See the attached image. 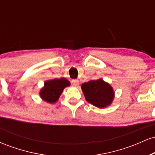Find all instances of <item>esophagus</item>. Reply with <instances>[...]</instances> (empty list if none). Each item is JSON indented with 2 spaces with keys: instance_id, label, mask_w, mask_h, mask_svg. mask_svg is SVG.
Listing matches in <instances>:
<instances>
[{
  "instance_id": "1",
  "label": "esophagus",
  "mask_w": 155,
  "mask_h": 155,
  "mask_svg": "<svg viewBox=\"0 0 155 155\" xmlns=\"http://www.w3.org/2000/svg\"><path fill=\"white\" fill-rule=\"evenodd\" d=\"M71 84H72V86L77 87L78 85H79V80L73 79L72 81H71Z\"/></svg>"
}]
</instances>
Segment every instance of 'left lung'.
<instances>
[{
	"label": "left lung",
	"instance_id": "1",
	"mask_svg": "<svg viewBox=\"0 0 155 155\" xmlns=\"http://www.w3.org/2000/svg\"><path fill=\"white\" fill-rule=\"evenodd\" d=\"M81 90L86 101L100 108L111 105L114 97V92L111 85L101 79L82 84Z\"/></svg>",
	"mask_w": 155,
	"mask_h": 155
}]
</instances>
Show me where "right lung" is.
Masks as SVG:
<instances>
[{"label": "right lung", "mask_w": 155, "mask_h": 155, "mask_svg": "<svg viewBox=\"0 0 155 155\" xmlns=\"http://www.w3.org/2000/svg\"><path fill=\"white\" fill-rule=\"evenodd\" d=\"M70 86V81L65 78L48 80L44 82V87L41 90L40 97L49 104H54L58 101L64 88Z\"/></svg>", "instance_id": "1"}]
</instances>
